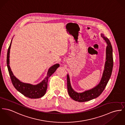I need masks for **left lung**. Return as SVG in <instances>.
Instances as JSON below:
<instances>
[{
	"label": "left lung",
	"mask_w": 125,
	"mask_h": 125,
	"mask_svg": "<svg viewBox=\"0 0 125 125\" xmlns=\"http://www.w3.org/2000/svg\"><path fill=\"white\" fill-rule=\"evenodd\" d=\"M101 36L106 42L107 46L106 49V62L104 70L99 84L91 90L82 93H78L74 91L72 88L69 76L68 74L67 75L68 93L70 97L75 101L85 102L98 97L104 90L111 75L113 66L112 47L110 42L107 37H105L102 33H101Z\"/></svg>",
	"instance_id": "8db88e82"
}]
</instances>
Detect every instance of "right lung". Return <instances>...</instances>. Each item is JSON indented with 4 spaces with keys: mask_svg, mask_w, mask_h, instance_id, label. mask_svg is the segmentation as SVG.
<instances>
[{
    "mask_svg": "<svg viewBox=\"0 0 125 125\" xmlns=\"http://www.w3.org/2000/svg\"><path fill=\"white\" fill-rule=\"evenodd\" d=\"M12 41V39L8 51L7 63L9 74L13 86L18 92L28 98L38 99L41 98L44 95L46 92L49 78L55 72L56 69L60 66L59 64H55L50 67L48 71L46 77H45L44 79L40 83L37 85H32L29 83H22L14 75L9 66V53Z\"/></svg>",
    "mask_w": 125,
    "mask_h": 125,
    "instance_id": "add662e5",
    "label": "right lung"
}]
</instances>
